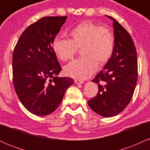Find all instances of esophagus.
I'll list each match as a JSON object with an SVG mask.
<instances>
[{
	"instance_id": "esophagus-1",
	"label": "esophagus",
	"mask_w": 150,
	"mask_h": 150,
	"mask_svg": "<svg viewBox=\"0 0 150 150\" xmlns=\"http://www.w3.org/2000/svg\"><path fill=\"white\" fill-rule=\"evenodd\" d=\"M75 84H77V85H79V84H83L84 82L82 80H75Z\"/></svg>"
}]
</instances>
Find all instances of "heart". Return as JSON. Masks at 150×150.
<instances>
[{"label": "heart", "instance_id": "1", "mask_svg": "<svg viewBox=\"0 0 150 150\" xmlns=\"http://www.w3.org/2000/svg\"><path fill=\"white\" fill-rule=\"evenodd\" d=\"M70 39L59 36L54 37L52 49L58 59L68 61L80 49V58L74 60L64 68L68 76L84 80L92 76L97 64H105L112 56L114 37L107 27L87 20L78 24L69 32Z\"/></svg>", "mask_w": 150, "mask_h": 150}]
</instances>
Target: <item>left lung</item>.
<instances>
[{"instance_id": "obj_1", "label": "left lung", "mask_w": 150, "mask_h": 150, "mask_svg": "<svg viewBox=\"0 0 150 150\" xmlns=\"http://www.w3.org/2000/svg\"><path fill=\"white\" fill-rule=\"evenodd\" d=\"M114 49L111 57L92 82L98 84L96 97L87 101L93 111L104 117L121 112L131 100L137 80V56L130 34L114 18Z\"/></svg>"}]
</instances>
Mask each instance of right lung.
I'll return each instance as SVG.
<instances>
[{"instance_id": "obj_1", "label": "right lung", "mask_w": 150, "mask_h": 150, "mask_svg": "<svg viewBox=\"0 0 150 150\" xmlns=\"http://www.w3.org/2000/svg\"><path fill=\"white\" fill-rule=\"evenodd\" d=\"M67 16L44 17L29 26L19 38L13 55V80L17 95L30 112L51 113L73 84L69 77H58L61 70L52 42Z\"/></svg>"}]
</instances>
